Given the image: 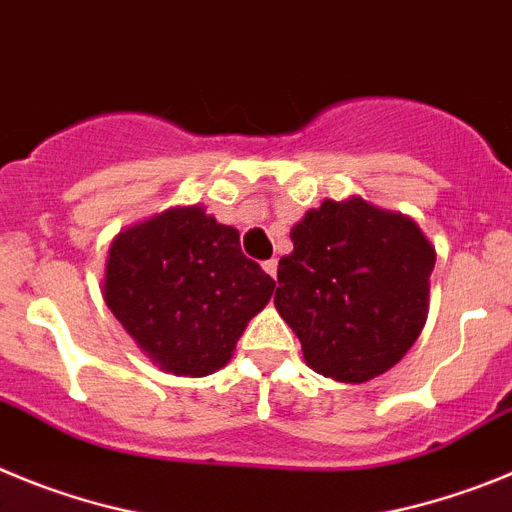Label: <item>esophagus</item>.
<instances>
[{
    "label": "esophagus",
    "instance_id": "34e87169",
    "mask_svg": "<svg viewBox=\"0 0 512 512\" xmlns=\"http://www.w3.org/2000/svg\"><path fill=\"white\" fill-rule=\"evenodd\" d=\"M261 266H264V271H266V274H269V277H277V259H269V261H264V264H261Z\"/></svg>",
    "mask_w": 512,
    "mask_h": 512
}]
</instances>
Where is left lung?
Listing matches in <instances>:
<instances>
[{"label": "left lung", "mask_w": 512, "mask_h": 512, "mask_svg": "<svg viewBox=\"0 0 512 512\" xmlns=\"http://www.w3.org/2000/svg\"><path fill=\"white\" fill-rule=\"evenodd\" d=\"M279 261V315L312 372L361 384L408 354L428 318L436 248L413 217L361 197L325 200L289 233Z\"/></svg>", "instance_id": "obj_1"}]
</instances>
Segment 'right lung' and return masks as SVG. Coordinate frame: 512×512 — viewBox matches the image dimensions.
<instances>
[{"instance_id": "right-lung-1", "label": "right lung", "mask_w": 512, "mask_h": 512, "mask_svg": "<svg viewBox=\"0 0 512 512\" xmlns=\"http://www.w3.org/2000/svg\"><path fill=\"white\" fill-rule=\"evenodd\" d=\"M277 282L205 207H171L115 235L102 295L148 359L176 377L223 369Z\"/></svg>"}]
</instances>
